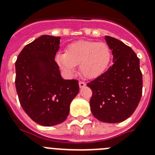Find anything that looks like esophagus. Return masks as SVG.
I'll return each instance as SVG.
<instances>
[{"instance_id":"obj_1","label":"esophagus","mask_w":155,"mask_h":155,"mask_svg":"<svg viewBox=\"0 0 155 155\" xmlns=\"http://www.w3.org/2000/svg\"><path fill=\"white\" fill-rule=\"evenodd\" d=\"M79 86L80 87H84L86 86V83L84 81H79Z\"/></svg>"}]
</instances>
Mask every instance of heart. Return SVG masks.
Here are the masks:
<instances>
[{"instance_id": "heart-1", "label": "heart", "mask_w": 155, "mask_h": 155, "mask_svg": "<svg viewBox=\"0 0 155 155\" xmlns=\"http://www.w3.org/2000/svg\"><path fill=\"white\" fill-rule=\"evenodd\" d=\"M111 61V51L104 42L80 40L68 45L64 53H58L56 61L67 74L74 72L76 65L82 76L87 79L96 78L103 74Z\"/></svg>"}]
</instances>
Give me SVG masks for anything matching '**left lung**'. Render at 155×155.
<instances>
[{
	"mask_svg": "<svg viewBox=\"0 0 155 155\" xmlns=\"http://www.w3.org/2000/svg\"><path fill=\"white\" fill-rule=\"evenodd\" d=\"M113 52V64L105 73L87 83L92 91L90 106L99 121L120 123L136 110L142 96L143 78L140 60L130 46L113 37L105 36Z\"/></svg>",
	"mask_w": 155,
	"mask_h": 155,
	"instance_id": "left-lung-1",
	"label": "left lung"
}]
</instances>
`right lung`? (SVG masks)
Here are the masks:
<instances>
[{
	"instance_id": "add662e5",
	"label": "right lung",
	"mask_w": 155,
	"mask_h": 155,
	"mask_svg": "<svg viewBox=\"0 0 155 155\" xmlns=\"http://www.w3.org/2000/svg\"><path fill=\"white\" fill-rule=\"evenodd\" d=\"M61 37L42 35L23 48L15 62V87L23 110L50 127L67 119L79 91L78 81L64 80L55 61Z\"/></svg>"
}]
</instances>
